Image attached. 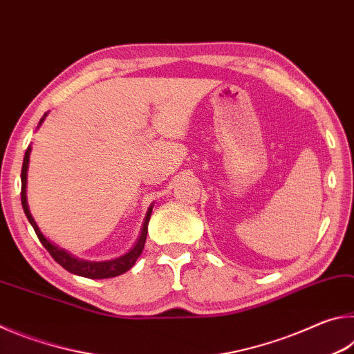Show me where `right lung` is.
<instances>
[{"label":"right lung","instance_id":"1","mask_svg":"<svg viewBox=\"0 0 354 354\" xmlns=\"http://www.w3.org/2000/svg\"><path fill=\"white\" fill-rule=\"evenodd\" d=\"M46 117V113L40 118L39 127L44 123V120ZM29 154H31V145L28 147L26 153H25V159H23V167H21V205H23V211H25L26 217L29 220V223L34 227L35 234H37L39 241L41 245L48 250V253L53 256L59 266H62L65 270H68L73 274H80V277L84 278H92V279H104V278H113L118 277L124 272H128L131 267L134 266L136 261L139 259V256L142 254L143 247H145V241H147V232H148V221L149 217H151V211L153 206H149L145 221H143L142 226V232L140 237L137 239V242L133 248H131L127 254L115 257V259L111 261H103V262H92V261H84V259H77V257L71 256L68 251H65L62 248L56 247L55 243H51L48 239L41 234L37 223L32 218L31 212H29V206H28V198H26V187H28V165H29Z\"/></svg>","mask_w":354,"mask_h":354}]
</instances>
